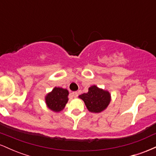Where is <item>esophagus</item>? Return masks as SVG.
<instances>
[{"mask_svg":"<svg viewBox=\"0 0 156 156\" xmlns=\"http://www.w3.org/2000/svg\"><path fill=\"white\" fill-rule=\"evenodd\" d=\"M71 96L73 97V98H77L78 96V94L77 92H73L71 93Z\"/></svg>","mask_w":156,"mask_h":156,"instance_id":"34e87169","label":"esophagus"}]
</instances>
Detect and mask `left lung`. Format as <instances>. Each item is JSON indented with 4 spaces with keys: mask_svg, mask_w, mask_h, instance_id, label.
I'll list each match as a JSON object with an SVG mask.
<instances>
[{
    "mask_svg": "<svg viewBox=\"0 0 156 156\" xmlns=\"http://www.w3.org/2000/svg\"><path fill=\"white\" fill-rule=\"evenodd\" d=\"M79 98L85 103L89 112L99 113L105 109L111 101L108 92L99 89L96 86L89 87V92L79 95Z\"/></svg>",
    "mask_w": 156,
    "mask_h": 156,
    "instance_id": "1",
    "label": "left lung"
}]
</instances>
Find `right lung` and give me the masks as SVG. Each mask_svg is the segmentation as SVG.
<instances>
[{
	"label": "right lung",
	"instance_id": "add662e5",
	"mask_svg": "<svg viewBox=\"0 0 156 156\" xmlns=\"http://www.w3.org/2000/svg\"><path fill=\"white\" fill-rule=\"evenodd\" d=\"M68 94L69 92L66 89L55 87L46 96L45 101L48 107L55 112L62 111L68 101Z\"/></svg>",
	"mask_w": 156,
	"mask_h": 156
}]
</instances>
